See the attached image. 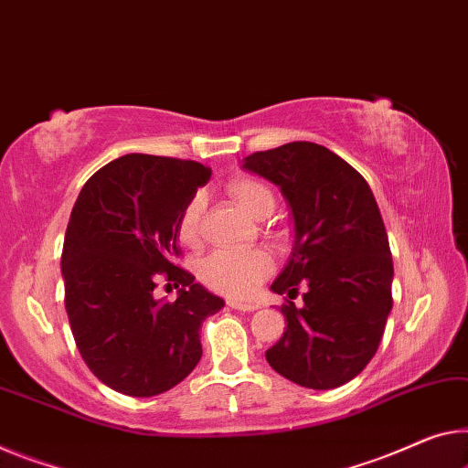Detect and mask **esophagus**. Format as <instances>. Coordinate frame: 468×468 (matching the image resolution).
<instances>
[{
    "label": "esophagus",
    "mask_w": 468,
    "mask_h": 468,
    "mask_svg": "<svg viewBox=\"0 0 468 468\" xmlns=\"http://www.w3.org/2000/svg\"><path fill=\"white\" fill-rule=\"evenodd\" d=\"M228 305L239 309V312H255V309H259V303H244V301H228Z\"/></svg>",
    "instance_id": "1"
}]
</instances>
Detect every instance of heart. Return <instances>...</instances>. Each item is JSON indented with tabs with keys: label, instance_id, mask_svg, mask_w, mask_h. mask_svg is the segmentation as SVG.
<instances>
[{
	"label": "heart",
	"instance_id": "b5f03b06",
	"mask_svg": "<svg viewBox=\"0 0 468 468\" xmlns=\"http://www.w3.org/2000/svg\"><path fill=\"white\" fill-rule=\"evenodd\" d=\"M228 194L244 213L263 218L274 211V192L257 177H239L228 184ZM177 236L186 247H194L200 239V197L190 198L177 221ZM271 271V257L259 249H219L200 263V280L211 291L228 297H249Z\"/></svg>",
	"mask_w": 468,
	"mask_h": 468
}]
</instances>
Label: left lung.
I'll return each mask as SVG.
<instances>
[{"label":"left lung","mask_w":468,"mask_h":468,"mask_svg":"<svg viewBox=\"0 0 468 468\" xmlns=\"http://www.w3.org/2000/svg\"><path fill=\"white\" fill-rule=\"evenodd\" d=\"M280 186L294 218V247L271 291L286 328L265 351L271 368L309 389H335L375 357L393 307V261L366 179L333 150L291 142L244 159ZM306 286L304 305L290 301Z\"/></svg>","instance_id":"8db88e82"}]
</instances>
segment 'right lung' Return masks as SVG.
<instances>
[{
  "mask_svg": "<svg viewBox=\"0 0 468 468\" xmlns=\"http://www.w3.org/2000/svg\"><path fill=\"white\" fill-rule=\"evenodd\" d=\"M211 169L197 161L125 154L79 192L62 247L64 307L79 354L111 389L153 398L203 356L200 324L224 301L174 263L177 221ZM180 286L154 299L155 278Z\"/></svg>",
  "mask_w": 468,
  "mask_h": 468,
  "instance_id": "1",
  "label": "right lung"
}]
</instances>
